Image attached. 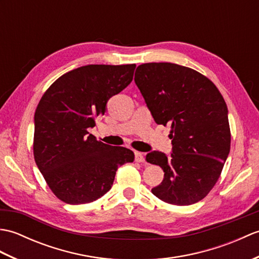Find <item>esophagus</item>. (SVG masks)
Returning <instances> with one entry per match:
<instances>
[{"mask_svg": "<svg viewBox=\"0 0 259 259\" xmlns=\"http://www.w3.org/2000/svg\"><path fill=\"white\" fill-rule=\"evenodd\" d=\"M135 160L137 162H145V157H144V155H142L141 152L136 151L135 152Z\"/></svg>", "mask_w": 259, "mask_h": 259, "instance_id": "esophagus-1", "label": "esophagus"}]
</instances>
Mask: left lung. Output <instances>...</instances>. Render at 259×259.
Returning a JSON list of instances; mask_svg holds the SVG:
<instances>
[{
	"label": "left lung",
	"instance_id": "1",
	"mask_svg": "<svg viewBox=\"0 0 259 259\" xmlns=\"http://www.w3.org/2000/svg\"><path fill=\"white\" fill-rule=\"evenodd\" d=\"M135 82L158 124H170L171 157L152 151L147 161L163 169L151 189L159 199L187 206L203 199L216 185L230 150L228 110L207 76L175 63H144Z\"/></svg>",
	"mask_w": 259,
	"mask_h": 259
}]
</instances>
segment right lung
Returning <instances> with one entry per match:
<instances>
[{
  "label": "right lung",
  "mask_w": 259,
  "mask_h": 259,
  "mask_svg": "<svg viewBox=\"0 0 259 259\" xmlns=\"http://www.w3.org/2000/svg\"><path fill=\"white\" fill-rule=\"evenodd\" d=\"M136 64H89L60 76L42 96L34 114L33 155L49 188L70 205L101 198L119 166L135 153L98 141L88 129L106 104L133 81Z\"/></svg>",
  "instance_id": "right-lung-1"
}]
</instances>
